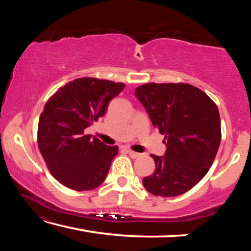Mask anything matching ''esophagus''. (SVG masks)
Returning a JSON list of instances; mask_svg holds the SVG:
<instances>
[{
	"instance_id": "1",
	"label": "esophagus",
	"mask_w": 251,
	"mask_h": 251,
	"mask_svg": "<svg viewBox=\"0 0 251 251\" xmlns=\"http://www.w3.org/2000/svg\"><path fill=\"white\" fill-rule=\"evenodd\" d=\"M127 152H128L131 158H138V157H141V154H139V152H136L131 150H127Z\"/></svg>"
}]
</instances>
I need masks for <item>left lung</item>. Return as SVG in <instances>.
I'll list each match as a JSON object with an SVG mask.
<instances>
[{"mask_svg":"<svg viewBox=\"0 0 251 251\" xmlns=\"http://www.w3.org/2000/svg\"><path fill=\"white\" fill-rule=\"evenodd\" d=\"M135 96L154 127L165 136L166 152L151 155L156 168L143 178L147 192L176 197L197 185L217 155L222 129L217 105L201 90L185 83H150Z\"/></svg>","mask_w":251,"mask_h":251,"instance_id":"obj_1","label":"left lung"}]
</instances>
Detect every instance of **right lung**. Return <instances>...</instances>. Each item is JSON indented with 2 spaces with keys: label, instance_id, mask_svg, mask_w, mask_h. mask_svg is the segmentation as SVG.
Wrapping results in <instances>:
<instances>
[{
  "label": "right lung",
  "instance_id": "right-lung-1",
  "mask_svg": "<svg viewBox=\"0 0 251 251\" xmlns=\"http://www.w3.org/2000/svg\"><path fill=\"white\" fill-rule=\"evenodd\" d=\"M125 84L94 77L76 78L50 97L41 114L37 143L49 171L71 189L99 187L117 155V146L85 135L93 122L105 115L109 101Z\"/></svg>",
  "mask_w": 251,
  "mask_h": 251
}]
</instances>
